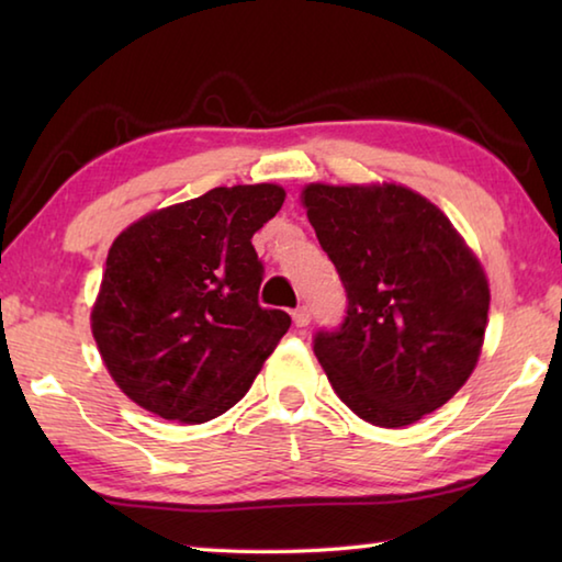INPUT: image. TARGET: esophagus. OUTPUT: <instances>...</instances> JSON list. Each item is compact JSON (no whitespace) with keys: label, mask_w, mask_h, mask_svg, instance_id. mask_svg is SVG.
<instances>
[{"label":"esophagus","mask_w":562,"mask_h":562,"mask_svg":"<svg viewBox=\"0 0 562 562\" xmlns=\"http://www.w3.org/2000/svg\"><path fill=\"white\" fill-rule=\"evenodd\" d=\"M292 319H294V325H297V327H307L310 325V307H307V304H302V307L294 310Z\"/></svg>","instance_id":"esophagus-1"}]
</instances>
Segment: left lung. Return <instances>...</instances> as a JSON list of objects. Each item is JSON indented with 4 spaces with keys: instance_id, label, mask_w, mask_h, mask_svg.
Wrapping results in <instances>:
<instances>
[{
    "instance_id": "1",
    "label": "left lung",
    "mask_w": 562,
    "mask_h": 562,
    "mask_svg": "<svg viewBox=\"0 0 562 562\" xmlns=\"http://www.w3.org/2000/svg\"><path fill=\"white\" fill-rule=\"evenodd\" d=\"M302 203L347 292L315 355L359 418L398 429L459 392L481 355L488 282L439 207L404 186H322Z\"/></svg>"
}]
</instances>
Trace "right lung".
<instances>
[{"label": "right lung", "instance_id": "add662e5", "mask_svg": "<svg viewBox=\"0 0 562 562\" xmlns=\"http://www.w3.org/2000/svg\"><path fill=\"white\" fill-rule=\"evenodd\" d=\"M282 203L272 183L213 188L113 240L91 329L131 402L203 424L247 394L292 322L260 307L265 268L252 247Z\"/></svg>", "mask_w": 562, "mask_h": 562}]
</instances>
